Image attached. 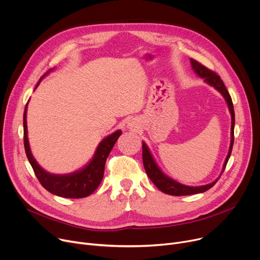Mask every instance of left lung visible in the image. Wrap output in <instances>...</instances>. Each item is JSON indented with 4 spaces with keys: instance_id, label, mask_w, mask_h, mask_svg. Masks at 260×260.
I'll return each mask as SVG.
<instances>
[{
    "instance_id": "left-lung-1",
    "label": "left lung",
    "mask_w": 260,
    "mask_h": 260,
    "mask_svg": "<svg viewBox=\"0 0 260 260\" xmlns=\"http://www.w3.org/2000/svg\"><path fill=\"white\" fill-rule=\"evenodd\" d=\"M191 61V67L194 70V72L197 73V75H199L200 77L204 78V81L207 82L208 84L212 85L213 88H215L226 100L230 114H231V142H230V148H229V152L226 160H224L223 166H222V171L223 172L224 168H226V165L228 163V160L231 155L232 152V147H233V142H234V124H235V115H234V108H233V103H232V99L231 96L228 92V90L224 86L222 80L220 79V77L213 71L209 70L208 68H206L205 66H203L202 63H200L199 61H197L196 59H190ZM142 157H143V165L145 168L146 174L148 176V178L151 180V182L157 186L162 192L166 193V194H170V196H190V194H197V193H202L207 191V190L210 189L211 187H213L215 185V183L217 182V180H215L214 182L207 184L204 186H186L183 185L175 180L170 179L169 177H167L165 174H163L162 170L159 168V166L157 165V163L154 162L152 155L147 147V145L142 142Z\"/></svg>"
}]
</instances>
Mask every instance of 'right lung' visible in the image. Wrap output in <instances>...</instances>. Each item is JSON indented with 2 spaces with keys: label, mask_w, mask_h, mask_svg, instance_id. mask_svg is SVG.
<instances>
[{
  "label": "right lung",
  "mask_w": 260,
  "mask_h": 260,
  "mask_svg": "<svg viewBox=\"0 0 260 260\" xmlns=\"http://www.w3.org/2000/svg\"><path fill=\"white\" fill-rule=\"evenodd\" d=\"M51 70H49V72ZM48 73H46L45 75H47ZM41 79L38 82L37 86L40 84ZM27 105L24 112V146L28 161L31 164L34 174H36L42 186L52 194H55L61 198L81 199L92 194L102 181L103 174H105L106 161L116 141L118 140V138L120 137L121 131H116L112 135L105 138V139L99 143L94 153L93 159L82 169L69 175H52L44 170L38 164V162L33 158V155L31 153L27 135Z\"/></svg>",
  "instance_id": "add662e5"
}]
</instances>
